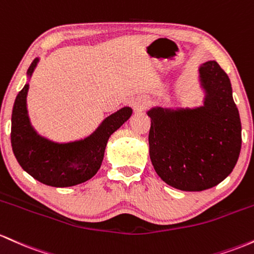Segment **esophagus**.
Returning a JSON list of instances; mask_svg holds the SVG:
<instances>
[{
  "instance_id": "esophagus-1",
  "label": "esophagus",
  "mask_w": 254,
  "mask_h": 254,
  "mask_svg": "<svg viewBox=\"0 0 254 254\" xmlns=\"http://www.w3.org/2000/svg\"><path fill=\"white\" fill-rule=\"evenodd\" d=\"M145 105H146V99L144 98H136L134 99V102H133V107H134L136 112H141L145 108Z\"/></svg>"
}]
</instances>
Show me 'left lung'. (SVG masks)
I'll list each match as a JSON object with an SVG mask.
<instances>
[{"instance_id": "1", "label": "left lung", "mask_w": 254, "mask_h": 254, "mask_svg": "<svg viewBox=\"0 0 254 254\" xmlns=\"http://www.w3.org/2000/svg\"><path fill=\"white\" fill-rule=\"evenodd\" d=\"M203 104L156 105L151 118L150 158L159 178L187 192L212 189L234 169L241 150V121L229 76L216 61L198 68Z\"/></svg>"}]
</instances>
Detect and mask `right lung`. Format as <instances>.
Wrapping results in <instances>:
<instances>
[{
    "label": "right lung",
    "mask_w": 254,
    "mask_h": 254,
    "mask_svg": "<svg viewBox=\"0 0 254 254\" xmlns=\"http://www.w3.org/2000/svg\"><path fill=\"white\" fill-rule=\"evenodd\" d=\"M39 58L28 67L27 82L16 96L12 113L10 141L20 167L33 179L53 187H70L90 180L103 162L110 135L132 116V108L122 107L107 116L84 138L55 141L39 134L31 122L27 109L30 80Z\"/></svg>",
    "instance_id": "obj_1"
}]
</instances>
